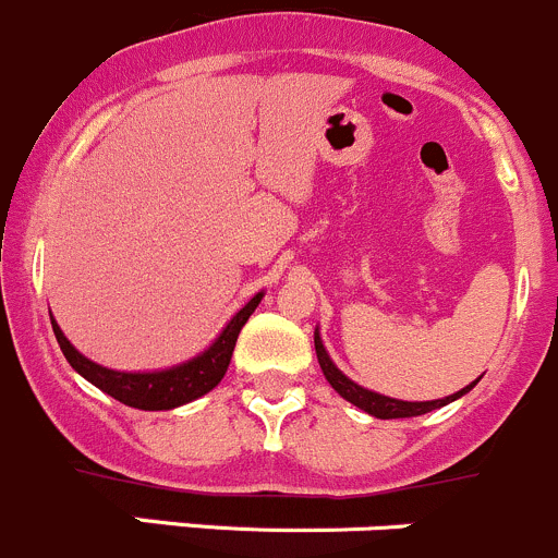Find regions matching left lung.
Returning <instances> with one entry per match:
<instances>
[{"label":"left lung","mask_w":558,"mask_h":558,"mask_svg":"<svg viewBox=\"0 0 558 558\" xmlns=\"http://www.w3.org/2000/svg\"><path fill=\"white\" fill-rule=\"evenodd\" d=\"M314 350H317L319 368H323L325 379H328V383L333 385L336 393H339L341 399L350 401V404L361 407V410L368 412V415L379 417V421H393V417L426 415V412L439 410V407H445V404H450V401L461 399V396L469 393V390H472L474 385H477V379H474L472 385H466V388L459 390V393L445 396V399H437V401H399V399H388V396L372 393V390L361 388V385H355V383H352V379H347L344 374H341L339 368L333 366V361H330V357H328V352H325L323 341H319V333H314Z\"/></svg>","instance_id":"obj_1"}]
</instances>
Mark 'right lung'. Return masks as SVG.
<instances>
[{
	"label": "right lung",
	"mask_w": 558,
	"mask_h": 558,
	"mask_svg": "<svg viewBox=\"0 0 558 558\" xmlns=\"http://www.w3.org/2000/svg\"><path fill=\"white\" fill-rule=\"evenodd\" d=\"M263 292H257L239 314L228 323V328L219 333V339L208 347L203 355L192 357V361L181 363L175 368H165V372H148V374H126V372H113V368H105L92 363L89 357L81 355L73 344L68 341V336L62 333V328L57 325V319H51L53 333H57L59 347H62L64 357L70 361V366L81 374V377L89 379L92 385H97L99 390H105L108 396H113L116 401L126 407H135V410H173V407L186 404V401L201 399L203 393H208L211 388H217L222 383L225 372L230 366V357H233L235 341H239L241 328L250 319V314L255 312L257 303H260Z\"/></svg>",
	"instance_id": "right-lung-1"
}]
</instances>
